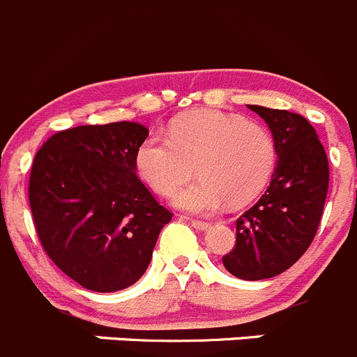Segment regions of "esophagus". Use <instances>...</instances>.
Returning a JSON list of instances; mask_svg holds the SVG:
<instances>
[{
    "instance_id": "obj_1",
    "label": "esophagus",
    "mask_w": 357,
    "mask_h": 357,
    "mask_svg": "<svg viewBox=\"0 0 357 357\" xmlns=\"http://www.w3.org/2000/svg\"><path fill=\"white\" fill-rule=\"evenodd\" d=\"M190 223H192V227L197 228V230H207V228L211 227V223L200 220H190Z\"/></svg>"
}]
</instances>
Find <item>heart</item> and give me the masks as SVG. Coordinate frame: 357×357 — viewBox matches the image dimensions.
<instances>
[{
    "instance_id": "b5f03b06",
    "label": "heart",
    "mask_w": 357,
    "mask_h": 357,
    "mask_svg": "<svg viewBox=\"0 0 357 357\" xmlns=\"http://www.w3.org/2000/svg\"><path fill=\"white\" fill-rule=\"evenodd\" d=\"M188 213H214L255 199L274 172L275 143L259 123L220 109H195L172 120L169 137L148 136L136 151L141 178Z\"/></svg>"
}]
</instances>
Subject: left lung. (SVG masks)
I'll return each mask as SVG.
<instances>
[{"instance_id":"left-lung-1","label":"left lung","mask_w":357,"mask_h":357,"mask_svg":"<svg viewBox=\"0 0 357 357\" xmlns=\"http://www.w3.org/2000/svg\"><path fill=\"white\" fill-rule=\"evenodd\" d=\"M248 108L271 129L278 165L271 186L237 220V241L223 265L235 278L259 281L288 271L310 245L323 216L330 167L309 120L286 109Z\"/></svg>"}]
</instances>
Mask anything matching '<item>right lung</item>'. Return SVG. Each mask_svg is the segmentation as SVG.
Listing matches in <instances>:
<instances>
[{"instance_id": "right-lung-1", "label": "right lung", "mask_w": 357, "mask_h": 357, "mask_svg": "<svg viewBox=\"0 0 357 357\" xmlns=\"http://www.w3.org/2000/svg\"><path fill=\"white\" fill-rule=\"evenodd\" d=\"M146 137L136 122L79 126L54 134L34 157L29 204L41 245L91 291L139 281L172 218L136 174Z\"/></svg>"}]
</instances>
